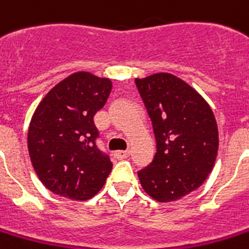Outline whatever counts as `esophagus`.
<instances>
[{"label":"esophagus","instance_id":"obj_1","mask_svg":"<svg viewBox=\"0 0 249 249\" xmlns=\"http://www.w3.org/2000/svg\"><path fill=\"white\" fill-rule=\"evenodd\" d=\"M114 157H116L117 160H125V158L129 157V151H128V150H118V151L114 153Z\"/></svg>","mask_w":249,"mask_h":249}]
</instances>
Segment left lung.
<instances>
[{
  "label": "left lung",
  "mask_w": 249,
  "mask_h": 249,
  "mask_svg": "<svg viewBox=\"0 0 249 249\" xmlns=\"http://www.w3.org/2000/svg\"><path fill=\"white\" fill-rule=\"evenodd\" d=\"M153 123L157 153L138 172L143 189L157 202L178 200L211 173L218 153V126L209 103L172 73L135 79Z\"/></svg>",
  "instance_id": "8db88e82"
}]
</instances>
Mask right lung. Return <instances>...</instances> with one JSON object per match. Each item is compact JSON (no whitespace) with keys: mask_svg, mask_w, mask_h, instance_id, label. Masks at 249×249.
<instances>
[{"mask_svg":"<svg viewBox=\"0 0 249 249\" xmlns=\"http://www.w3.org/2000/svg\"><path fill=\"white\" fill-rule=\"evenodd\" d=\"M111 80L76 72L40 101L28 128V153L42 184L72 200L95 196L113 163L96 147L94 116L110 95Z\"/></svg>","mask_w":249,"mask_h":249,"instance_id":"obj_1","label":"right lung"}]
</instances>
